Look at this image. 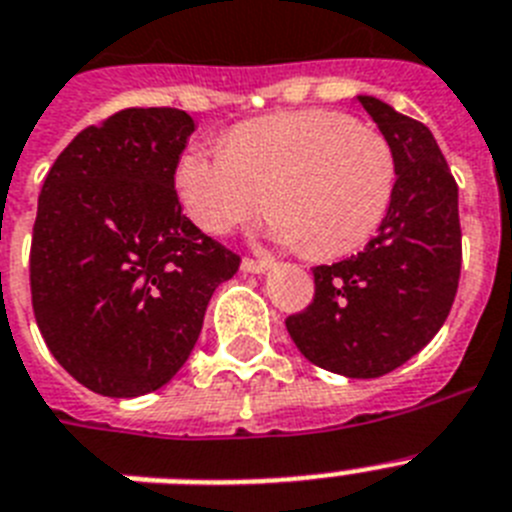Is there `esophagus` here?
I'll list each match as a JSON object with an SVG mask.
<instances>
[{"mask_svg": "<svg viewBox=\"0 0 512 512\" xmlns=\"http://www.w3.org/2000/svg\"><path fill=\"white\" fill-rule=\"evenodd\" d=\"M274 266L272 259H243V264H240V269L246 274H264L269 272Z\"/></svg>", "mask_w": 512, "mask_h": 512, "instance_id": "esophagus-1", "label": "esophagus"}]
</instances>
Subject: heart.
Masks as SVG:
<instances>
[{"mask_svg":"<svg viewBox=\"0 0 512 512\" xmlns=\"http://www.w3.org/2000/svg\"><path fill=\"white\" fill-rule=\"evenodd\" d=\"M173 181L186 212L209 233L253 220L272 191V238L334 259L360 248L383 222L396 160L386 137L352 116L295 111L240 124L227 150L191 144Z\"/></svg>","mask_w":512,"mask_h":512,"instance_id":"heart-1","label":"heart"}]
</instances>
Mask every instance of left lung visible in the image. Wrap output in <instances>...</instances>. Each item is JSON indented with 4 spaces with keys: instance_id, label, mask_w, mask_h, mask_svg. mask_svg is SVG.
<instances>
[{
    "instance_id": "8db88e82",
    "label": "left lung",
    "mask_w": 512,
    "mask_h": 512,
    "mask_svg": "<svg viewBox=\"0 0 512 512\" xmlns=\"http://www.w3.org/2000/svg\"><path fill=\"white\" fill-rule=\"evenodd\" d=\"M396 160V186L365 251L316 266L313 303L287 318L292 342L318 368L378 378L427 347L461 277L458 186L425 124L357 95Z\"/></svg>"
}]
</instances>
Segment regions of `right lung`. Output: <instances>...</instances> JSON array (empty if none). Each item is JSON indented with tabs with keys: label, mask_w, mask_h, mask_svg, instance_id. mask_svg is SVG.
Instances as JSON below:
<instances>
[{
	"label": "right lung",
	"mask_w": 512,
	"mask_h": 512,
	"mask_svg": "<svg viewBox=\"0 0 512 512\" xmlns=\"http://www.w3.org/2000/svg\"><path fill=\"white\" fill-rule=\"evenodd\" d=\"M178 108H126L82 129L48 170L30 246L33 313L51 355L100 396L157 391L189 360L240 256L181 212Z\"/></svg>",
	"instance_id": "obj_1"
}]
</instances>
